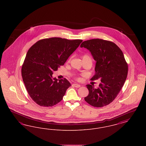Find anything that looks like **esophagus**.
<instances>
[{
	"label": "esophagus",
	"mask_w": 146,
	"mask_h": 146,
	"mask_svg": "<svg viewBox=\"0 0 146 146\" xmlns=\"http://www.w3.org/2000/svg\"><path fill=\"white\" fill-rule=\"evenodd\" d=\"M73 85L74 87L76 88H80V87L81 86V85H79V84H73Z\"/></svg>",
	"instance_id": "34e87169"
}]
</instances>
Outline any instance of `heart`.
Masks as SVG:
<instances>
[{
    "label": "heart",
    "instance_id": "b5f03b06",
    "mask_svg": "<svg viewBox=\"0 0 146 146\" xmlns=\"http://www.w3.org/2000/svg\"><path fill=\"white\" fill-rule=\"evenodd\" d=\"M88 59V60H90L91 61V58L90 56L89 55H88V54H85L83 56V59Z\"/></svg>",
    "mask_w": 146,
    "mask_h": 146
}]
</instances>
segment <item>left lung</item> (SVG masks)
<instances>
[{"label":"left lung","mask_w":146,"mask_h":146,"mask_svg":"<svg viewBox=\"0 0 146 146\" xmlns=\"http://www.w3.org/2000/svg\"><path fill=\"white\" fill-rule=\"evenodd\" d=\"M80 47L89 50L96 61L91 80H101L97 89L86 85L89 92L84 100L95 107L107 106L117 97L126 79L128 66L124 54L115 43L100 39L84 41Z\"/></svg>","instance_id":"obj_1"}]
</instances>
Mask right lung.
<instances>
[{
  "instance_id": "right-lung-1",
  "label": "right lung",
  "mask_w": 146,
  "mask_h": 146,
  "mask_svg": "<svg viewBox=\"0 0 146 146\" xmlns=\"http://www.w3.org/2000/svg\"><path fill=\"white\" fill-rule=\"evenodd\" d=\"M83 42L61 38L42 39L28 50L21 73L30 97L36 104L51 107L57 104L71 86L66 79L58 80L53 72L63 66Z\"/></svg>"
}]
</instances>
